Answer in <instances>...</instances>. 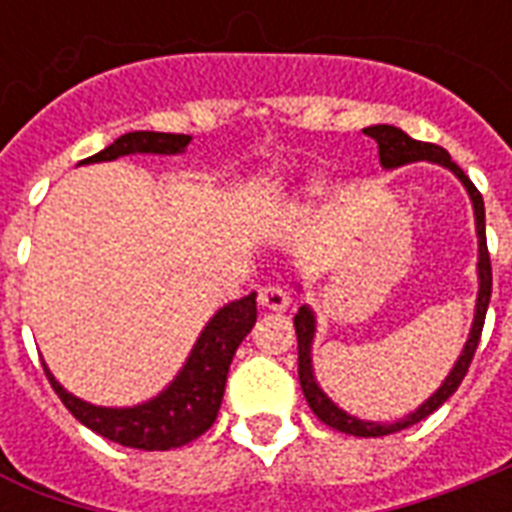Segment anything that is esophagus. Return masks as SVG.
<instances>
[{"label": "esophagus", "instance_id": "obj_1", "mask_svg": "<svg viewBox=\"0 0 512 512\" xmlns=\"http://www.w3.org/2000/svg\"><path fill=\"white\" fill-rule=\"evenodd\" d=\"M257 303L268 308V311H287L289 295L279 284H268V287H260V292H257Z\"/></svg>", "mask_w": 512, "mask_h": 512}]
</instances>
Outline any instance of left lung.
Wrapping results in <instances>:
<instances>
[{"label":"left lung","instance_id":"left-lung-1","mask_svg":"<svg viewBox=\"0 0 512 512\" xmlns=\"http://www.w3.org/2000/svg\"><path fill=\"white\" fill-rule=\"evenodd\" d=\"M364 135L377 140L380 146V162L382 167H401V164L420 162V159H428V162L444 164L454 175L460 177L465 188H468L470 199H473V209H476V228H478V276H481V289H478V305H476V321H473V332H470V340L465 342V350H462L460 361L454 364L452 374L446 377L444 385L433 393V396L425 401V404L412 412L406 420L393 422V425H380V422H364L350 417L342 409H337L332 401H329L321 388L313 380L311 369V340H313V313L308 308H300L295 313V332H297V374H300V388L305 393V401L313 409V414L319 417L321 422H327L329 428L340 430V433H350V436L361 438H377V436H390L396 430H404L414 422L425 420L428 414H433L438 406L444 404L446 398L452 396L454 390L460 388V382L465 380V374L470 369V361L476 356L478 340H481V332H484L486 321V308H489V297H492V260H489V247H486V215H484V199H481V191L476 185L470 183V177L452 162V156L446 154L444 148L436 146V143H422V140L409 138L406 132H401L398 127H390V124H377V127H366Z\"/></svg>","mask_w":512,"mask_h":512}]
</instances>
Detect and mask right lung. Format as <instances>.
Segmentation results:
<instances>
[{
  "instance_id": "add662e5",
  "label": "right lung",
  "mask_w": 512,
  "mask_h": 512,
  "mask_svg": "<svg viewBox=\"0 0 512 512\" xmlns=\"http://www.w3.org/2000/svg\"><path fill=\"white\" fill-rule=\"evenodd\" d=\"M188 143H191L188 135H172V132H127L84 162H111L116 156L127 154H180ZM255 319V292L220 308L215 319L201 332L177 380L159 398L132 409H103V406L84 404L60 388L47 366L44 372L68 412L98 436L146 452L177 449L212 428L223 404L233 353L249 335V329L255 327Z\"/></svg>"
}]
</instances>
